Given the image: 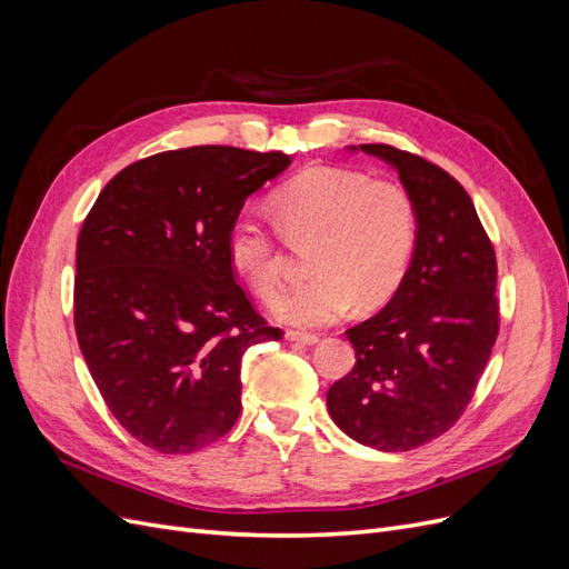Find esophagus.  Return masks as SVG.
<instances>
[{
  "instance_id": "esophagus-1",
  "label": "esophagus",
  "mask_w": 569,
  "mask_h": 569,
  "mask_svg": "<svg viewBox=\"0 0 569 569\" xmlns=\"http://www.w3.org/2000/svg\"><path fill=\"white\" fill-rule=\"evenodd\" d=\"M287 341H295V343H303V347H313L318 343L316 335H308V332H299V330H287Z\"/></svg>"
}]
</instances>
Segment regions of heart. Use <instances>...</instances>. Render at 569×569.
<instances>
[{"label":"heart","mask_w":569,"mask_h":569,"mask_svg":"<svg viewBox=\"0 0 569 569\" xmlns=\"http://www.w3.org/2000/svg\"><path fill=\"white\" fill-rule=\"evenodd\" d=\"M274 222L291 244L306 242L311 280L289 287L272 313L289 325L322 327L351 308L370 311L401 287L418 244V209L396 180H370L351 168H308L270 194ZM228 263L261 301L282 280V251L266 222L232 220Z\"/></svg>","instance_id":"obj_1"}]
</instances>
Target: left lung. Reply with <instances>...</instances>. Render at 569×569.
I'll return each instance as SVG.
<instances>
[{"label": "left lung", "mask_w": 569, "mask_h": 569, "mask_svg": "<svg viewBox=\"0 0 569 569\" xmlns=\"http://www.w3.org/2000/svg\"><path fill=\"white\" fill-rule=\"evenodd\" d=\"M387 161L418 209V244L380 313L347 330L353 370L327 391L343 435L377 451H412L449 432L472 401L498 337L496 253L462 184L389 144Z\"/></svg>", "instance_id": "8db88e82"}]
</instances>
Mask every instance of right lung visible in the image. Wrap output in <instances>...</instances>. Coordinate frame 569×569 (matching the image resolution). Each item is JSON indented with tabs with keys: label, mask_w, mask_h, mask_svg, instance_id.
Listing matches in <instances>:
<instances>
[{
	"label": "right lung",
	"mask_w": 569,
	"mask_h": 569,
	"mask_svg": "<svg viewBox=\"0 0 569 569\" xmlns=\"http://www.w3.org/2000/svg\"><path fill=\"white\" fill-rule=\"evenodd\" d=\"M282 151L189 147L130 163L101 189L76 253V335L113 418L149 449L192 453L242 410V358L280 327L256 313L226 239Z\"/></svg>",
	"instance_id": "obj_1"
}]
</instances>
